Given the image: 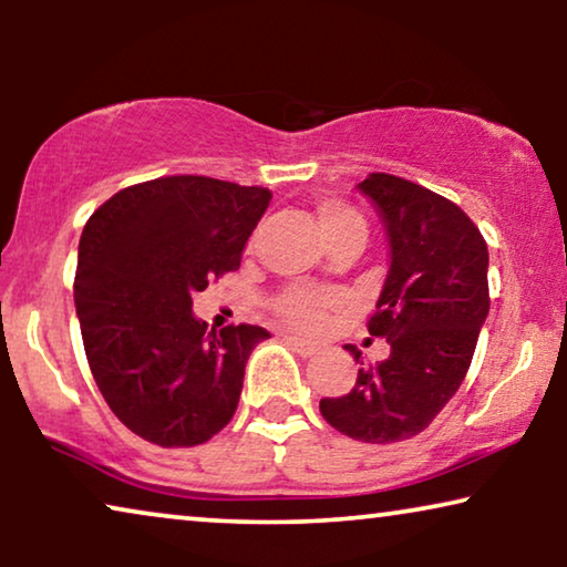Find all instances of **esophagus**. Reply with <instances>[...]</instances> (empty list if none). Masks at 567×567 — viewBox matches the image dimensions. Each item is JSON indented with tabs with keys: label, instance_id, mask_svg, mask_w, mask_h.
<instances>
[{
	"label": "esophagus",
	"instance_id": "1",
	"mask_svg": "<svg viewBox=\"0 0 567 567\" xmlns=\"http://www.w3.org/2000/svg\"><path fill=\"white\" fill-rule=\"evenodd\" d=\"M284 340L293 348V351H297V353L301 355V359H312V355L317 353V348H315L312 343H307V340H301V338H297V336H286Z\"/></svg>",
	"mask_w": 567,
	"mask_h": 567
}]
</instances>
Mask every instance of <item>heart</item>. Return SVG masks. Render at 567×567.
Returning <instances> with one entry per match:
<instances>
[{"instance_id": "b5f03b06", "label": "heart", "mask_w": 567, "mask_h": 567, "mask_svg": "<svg viewBox=\"0 0 567 567\" xmlns=\"http://www.w3.org/2000/svg\"><path fill=\"white\" fill-rule=\"evenodd\" d=\"M317 221L328 237V243L343 235L351 227H363L361 216L338 200H320L317 204ZM340 305V293L317 291L309 286H291L274 299V312L299 332H315L324 322V312Z\"/></svg>"}]
</instances>
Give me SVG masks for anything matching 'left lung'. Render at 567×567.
Segmentation results:
<instances>
[{"instance_id":"1","label":"left lung","mask_w":567,"mask_h":567,"mask_svg":"<svg viewBox=\"0 0 567 567\" xmlns=\"http://www.w3.org/2000/svg\"><path fill=\"white\" fill-rule=\"evenodd\" d=\"M355 188L390 243L369 320V336L386 338L390 355L359 369L348 394L320 400V413L363 444H394L429 429L467 377L491 309L487 245L460 206L405 177L371 173Z\"/></svg>"}]
</instances>
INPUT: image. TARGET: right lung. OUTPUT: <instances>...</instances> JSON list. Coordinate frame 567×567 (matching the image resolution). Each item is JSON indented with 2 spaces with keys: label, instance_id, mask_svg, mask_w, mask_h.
<instances>
[{
  "label": "right lung",
  "instance_id": "add662e5",
  "mask_svg": "<svg viewBox=\"0 0 567 567\" xmlns=\"http://www.w3.org/2000/svg\"><path fill=\"white\" fill-rule=\"evenodd\" d=\"M270 190L204 175L123 188L84 224L74 305L107 408L136 436L198 446L235 415L258 324L206 330L193 293L239 268Z\"/></svg>",
  "mask_w": 567,
  "mask_h": 567
}]
</instances>
